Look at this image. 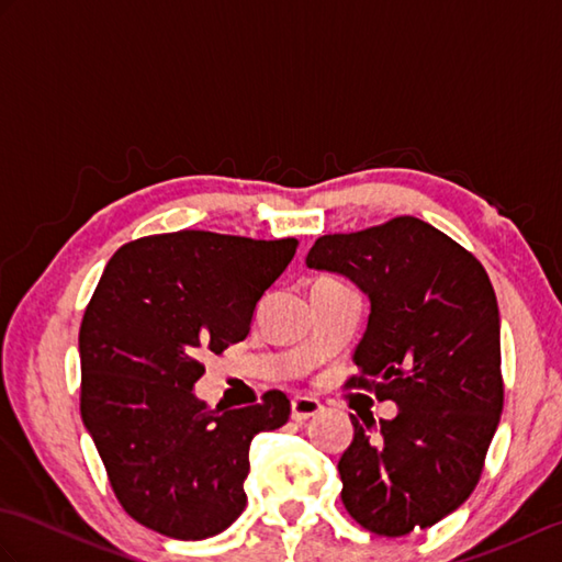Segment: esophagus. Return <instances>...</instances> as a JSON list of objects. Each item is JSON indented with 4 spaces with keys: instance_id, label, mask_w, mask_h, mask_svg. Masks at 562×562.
<instances>
[{
    "instance_id": "obj_1",
    "label": "esophagus",
    "mask_w": 562,
    "mask_h": 562,
    "mask_svg": "<svg viewBox=\"0 0 562 562\" xmlns=\"http://www.w3.org/2000/svg\"><path fill=\"white\" fill-rule=\"evenodd\" d=\"M321 411H324V405H321L316 398H306V396L292 398V420L296 423H304L308 417L318 415Z\"/></svg>"
}]
</instances>
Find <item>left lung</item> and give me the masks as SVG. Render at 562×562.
<instances>
[{
    "label": "left lung",
    "instance_id": "obj_1",
    "mask_svg": "<svg viewBox=\"0 0 562 562\" xmlns=\"http://www.w3.org/2000/svg\"><path fill=\"white\" fill-rule=\"evenodd\" d=\"M306 266L345 274L372 304L350 389L393 401L338 461L342 505L367 531L405 536L459 509L503 413L499 312L485 268L417 217L316 238Z\"/></svg>",
    "mask_w": 562,
    "mask_h": 562
}]
</instances>
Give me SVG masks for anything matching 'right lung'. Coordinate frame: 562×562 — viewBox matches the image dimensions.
<instances>
[{"mask_svg": "<svg viewBox=\"0 0 562 562\" xmlns=\"http://www.w3.org/2000/svg\"><path fill=\"white\" fill-rule=\"evenodd\" d=\"M296 238L214 232L145 236L115 250L79 328L81 420L117 503L181 541L222 533L246 507L250 439L290 420L282 391L207 408L200 357L244 340Z\"/></svg>", "mask_w": 562, "mask_h": 562, "instance_id": "obj_1", "label": "right lung"}]
</instances>
